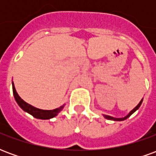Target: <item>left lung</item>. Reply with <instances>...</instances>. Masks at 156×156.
Returning <instances> with one entry per match:
<instances>
[{
    "mask_svg": "<svg viewBox=\"0 0 156 156\" xmlns=\"http://www.w3.org/2000/svg\"><path fill=\"white\" fill-rule=\"evenodd\" d=\"M142 101H143V98H142V99L140 100V102L139 103V105H138L137 106H136V107L134 108V109H132V110H131V111L129 112V114H128L126 116H124V117H123V118H114V117H112V116H109V115H104V117H105V119H108V120H114V121H123V120H124V119H128V118L129 117V116H130L132 114H134V112L136 111L138 108L140 107L141 104H142Z\"/></svg>",
    "mask_w": 156,
    "mask_h": 156,
    "instance_id": "obj_1",
    "label": "left lung"
}]
</instances>
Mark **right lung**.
Wrapping results in <instances>:
<instances>
[{
    "instance_id": "1",
    "label": "right lung",
    "mask_w": 156,
    "mask_h": 156,
    "mask_svg": "<svg viewBox=\"0 0 156 156\" xmlns=\"http://www.w3.org/2000/svg\"><path fill=\"white\" fill-rule=\"evenodd\" d=\"M12 90H13V95L15 98L16 101L17 103V105L21 107V108L27 113H28L31 115H32L33 117H35L36 119H50L51 118L55 117L58 115V113L61 111L62 109L64 107V105L59 107V108H55L52 110H44V109H40V108L33 107L32 105H29L27 102H25L23 99L21 98V97L19 96L18 94L16 91L15 86L14 83H12Z\"/></svg>"
}]
</instances>
